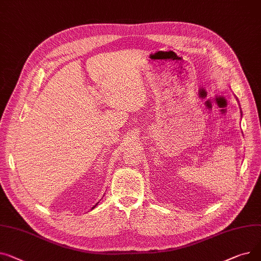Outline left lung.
Listing matches in <instances>:
<instances>
[{
	"label": "left lung",
	"instance_id": "left-lung-1",
	"mask_svg": "<svg viewBox=\"0 0 261 261\" xmlns=\"http://www.w3.org/2000/svg\"><path fill=\"white\" fill-rule=\"evenodd\" d=\"M236 100L238 101V99H237V98H236ZM238 103H239V102H238ZM239 106H240V104H239ZM239 109H240V107H239ZM240 110H241V109H240ZM240 115H241V117H242V112H241V111H240Z\"/></svg>",
	"mask_w": 261,
	"mask_h": 261
}]
</instances>
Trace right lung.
Instances as JSON below:
<instances>
[{
	"label": "right lung",
	"instance_id": "obj_1",
	"mask_svg": "<svg viewBox=\"0 0 261 261\" xmlns=\"http://www.w3.org/2000/svg\"><path fill=\"white\" fill-rule=\"evenodd\" d=\"M98 203H99V202H98ZM98 203H96V205H97ZM96 205H94V206H93V208H95V207H96ZM93 208H91V210H93Z\"/></svg>",
	"mask_w": 261,
	"mask_h": 261
}]
</instances>
